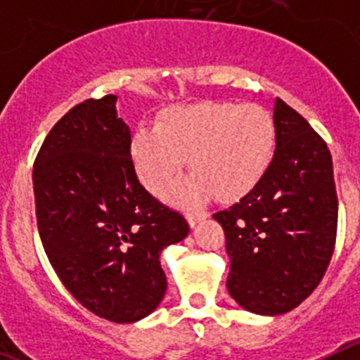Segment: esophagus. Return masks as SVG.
<instances>
[{"instance_id":"34e87169","label":"esophagus","mask_w":360,"mask_h":360,"mask_svg":"<svg viewBox=\"0 0 360 360\" xmlns=\"http://www.w3.org/2000/svg\"><path fill=\"white\" fill-rule=\"evenodd\" d=\"M207 218V212L203 211H193V212H186V219L187 224L191 225V227H196V224H200L202 219Z\"/></svg>"}]
</instances>
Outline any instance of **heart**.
I'll return each instance as SVG.
<instances>
[{
    "mask_svg": "<svg viewBox=\"0 0 360 360\" xmlns=\"http://www.w3.org/2000/svg\"><path fill=\"white\" fill-rule=\"evenodd\" d=\"M278 148L270 111L257 104L205 101L164 111L155 126H141L129 141L133 167L148 191L158 195L186 165L193 173L178 180L167 198L202 202L214 193L219 202L249 195L269 173Z\"/></svg>",
    "mask_w": 360,
    "mask_h": 360,
    "instance_id": "b5f03b06",
    "label": "heart"
}]
</instances>
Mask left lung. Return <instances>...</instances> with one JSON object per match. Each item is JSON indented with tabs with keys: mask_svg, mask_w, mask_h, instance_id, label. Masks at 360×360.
Segmentation results:
<instances>
[{
	"mask_svg": "<svg viewBox=\"0 0 360 360\" xmlns=\"http://www.w3.org/2000/svg\"><path fill=\"white\" fill-rule=\"evenodd\" d=\"M278 148L269 173L212 218L225 231L227 290L243 310L279 316L316 290L332 259L337 195L328 146L281 98Z\"/></svg>",
	"mask_w": 360,
	"mask_h": 360,
	"instance_id": "obj_1",
	"label": "left lung"
}]
</instances>
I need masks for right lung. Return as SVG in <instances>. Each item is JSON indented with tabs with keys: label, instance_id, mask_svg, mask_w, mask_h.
Here are the masks:
<instances>
[{
	"label": "right lung",
	"instance_id": "obj_1",
	"mask_svg": "<svg viewBox=\"0 0 360 360\" xmlns=\"http://www.w3.org/2000/svg\"><path fill=\"white\" fill-rule=\"evenodd\" d=\"M117 95L88 98L50 129L34 164L39 236L66 290L95 316L135 323L167 290L165 247L189 225L141 186Z\"/></svg>",
	"mask_w": 360,
	"mask_h": 360
}]
</instances>
